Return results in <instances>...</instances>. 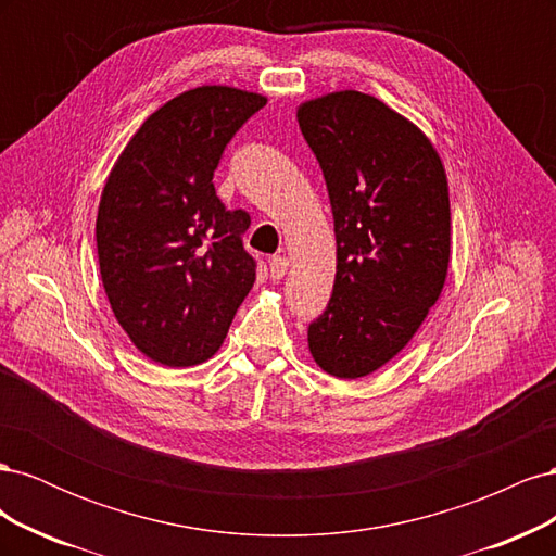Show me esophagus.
Listing matches in <instances>:
<instances>
[{
	"label": "esophagus",
	"mask_w": 556,
	"mask_h": 556,
	"mask_svg": "<svg viewBox=\"0 0 556 556\" xmlns=\"http://www.w3.org/2000/svg\"><path fill=\"white\" fill-rule=\"evenodd\" d=\"M288 266H290V262H288V257H271L268 260V271H271V280H282V276L288 274Z\"/></svg>",
	"instance_id": "34e87169"
}]
</instances>
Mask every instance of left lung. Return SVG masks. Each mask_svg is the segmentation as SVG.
<instances>
[{
    "instance_id": "8db88e82",
    "label": "left lung",
    "mask_w": 556,
    "mask_h": 556,
    "mask_svg": "<svg viewBox=\"0 0 556 556\" xmlns=\"http://www.w3.org/2000/svg\"><path fill=\"white\" fill-rule=\"evenodd\" d=\"M327 180L336 280L308 348L343 380L378 371L425 323L450 264V190L427 134L374 94L339 90L296 109Z\"/></svg>"
}]
</instances>
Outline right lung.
I'll return each mask as SVG.
<instances>
[{"label": "right lung", "mask_w": 556, "mask_h": 556, "mask_svg": "<svg viewBox=\"0 0 556 556\" xmlns=\"http://www.w3.org/2000/svg\"><path fill=\"white\" fill-rule=\"evenodd\" d=\"M264 104L231 86L180 92L146 117L104 182L99 274L117 325L155 364L208 362L257 278L243 248L250 215L217 199L213 174Z\"/></svg>", "instance_id": "obj_1"}]
</instances>
